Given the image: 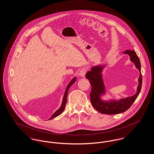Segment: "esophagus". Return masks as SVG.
<instances>
[{
	"label": "esophagus",
	"instance_id": "1",
	"mask_svg": "<svg viewBox=\"0 0 154 154\" xmlns=\"http://www.w3.org/2000/svg\"><path fill=\"white\" fill-rule=\"evenodd\" d=\"M88 69L87 68H85V67H83L82 69H81L80 71V75L81 77H84L85 75V74L87 73Z\"/></svg>",
	"mask_w": 154,
	"mask_h": 154
}]
</instances>
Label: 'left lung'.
Here are the masks:
<instances>
[{"instance_id": "1", "label": "left lung", "mask_w": 154, "mask_h": 154, "mask_svg": "<svg viewBox=\"0 0 154 154\" xmlns=\"http://www.w3.org/2000/svg\"><path fill=\"white\" fill-rule=\"evenodd\" d=\"M124 54L130 56L131 60L133 62L140 72L139 85L137 92L135 95L119 100L104 101L101 99V95L105 94V87L103 81V67L104 66H96L91 67V70L86 73L85 77L89 80L92 89L90 94L91 103L92 106L102 114H117L124 112L128 110L136 100L139 95L142 86V75L141 73V64L140 59L136 52L132 50H126Z\"/></svg>"}]
</instances>
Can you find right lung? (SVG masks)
Masks as SVG:
<instances>
[{
	"mask_svg": "<svg viewBox=\"0 0 154 154\" xmlns=\"http://www.w3.org/2000/svg\"><path fill=\"white\" fill-rule=\"evenodd\" d=\"M77 80V79L76 77H74L73 79H72V80H71V81L70 82V83L69 84V85H67V88L66 89V91H65V94L63 96V100H62V104H61V106L60 107L59 109L57 111H56L51 116V117L48 120H50L53 119L54 118H55L57 116H59L65 109V106H66V102H67V94H68V91L70 87L75 82V81Z\"/></svg>",
	"mask_w": 154,
	"mask_h": 154,
	"instance_id": "1",
	"label": "right lung"
}]
</instances>
